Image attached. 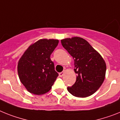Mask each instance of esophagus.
<instances>
[{
  "instance_id": "1",
  "label": "esophagus",
  "mask_w": 120,
  "mask_h": 120,
  "mask_svg": "<svg viewBox=\"0 0 120 120\" xmlns=\"http://www.w3.org/2000/svg\"><path fill=\"white\" fill-rule=\"evenodd\" d=\"M64 73H65V71H62V72H60V73H59V76H60V77H62V76L64 75Z\"/></svg>"
}]
</instances>
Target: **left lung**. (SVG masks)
<instances>
[{
    "instance_id": "obj_1",
    "label": "left lung",
    "mask_w": 120,
    "mask_h": 120,
    "mask_svg": "<svg viewBox=\"0 0 120 120\" xmlns=\"http://www.w3.org/2000/svg\"><path fill=\"white\" fill-rule=\"evenodd\" d=\"M63 47L73 57L76 81L67 89L73 96H91L101 86L105 79L106 65L101 55L85 40L80 37L61 40Z\"/></svg>"
}]
</instances>
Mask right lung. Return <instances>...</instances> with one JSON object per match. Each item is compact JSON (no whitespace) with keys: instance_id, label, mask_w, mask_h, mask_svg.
Segmentation results:
<instances>
[{"instance_id":"1","label":"right lung","mask_w":120,"mask_h":120,"mask_svg":"<svg viewBox=\"0 0 120 120\" xmlns=\"http://www.w3.org/2000/svg\"><path fill=\"white\" fill-rule=\"evenodd\" d=\"M58 44V40H38L29 46L19 60V77L31 93L40 95L48 92L58 77L50 58Z\"/></svg>"}]
</instances>
